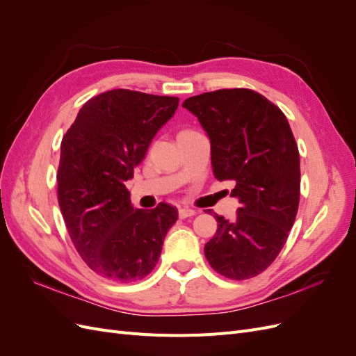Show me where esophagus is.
<instances>
[{"mask_svg": "<svg viewBox=\"0 0 356 356\" xmlns=\"http://www.w3.org/2000/svg\"><path fill=\"white\" fill-rule=\"evenodd\" d=\"M193 215H196V211H193V209H188V208H181V209H178V217L179 218H188V217H193Z\"/></svg>", "mask_w": 356, "mask_h": 356, "instance_id": "obj_1", "label": "esophagus"}]
</instances>
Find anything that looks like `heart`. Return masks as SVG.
<instances>
[{
    "label": "heart",
    "instance_id": "obj_1",
    "mask_svg": "<svg viewBox=\"0 0 356 356\" xmlns=\"http://www.w3.org/2000/svg\"><path fill=\"white\" fill-rule=\"evenodd\" d=\"M188 132H195V131H190V129H184V131H181L178 135H182V134H188Z\"/></svg>",
    "mask_w": 356,
    "mask_h": 356
}]
</instances>
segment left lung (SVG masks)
I'll list each match as a JSON object with an SVG mask.
<instances>
[{
  "instance_id": "8db88e82",
  "label": "left lung",
  "mask_w": 356,
  "mask_h": 356,
  "mask_svg": "<svg viewBox=\"0 0 356 356\" xmlns=\"http://www.w3.org/2000/svg\"><path fill=\"white\" fill-rule=\"evenodd\" d=\"M211 139L213 177L233 181L241 207L217 217L204 245L215 272L233 281L263 273L284 248L300 202V154L285 114L251 89L207 92L182 102Z\"/></svg>"
}]
</instances>
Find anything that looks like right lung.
<instances>
[{
  "label": "right lung",
  "instance_id": "add662e5",
  "mask_svg": "<svg viewBox=\"0 0 356 356\" xmlns=\"http://www.w3.org/2000/svg\"><path fill=\"white\" fill-rule=\"evenodd\" d=\"M179 99L114 89L86 102L62 138L58 200L75 250L92 270L134 282L156 267L177 208L134 209L124 182L134 177Z\"/></svg>",
  "mask_w": 356,
  "mask_h": 356
}]
</instances>
